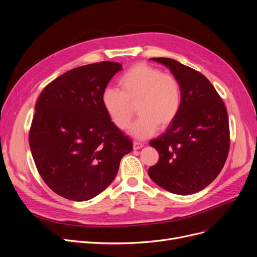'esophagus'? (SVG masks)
Segmentation results:
<instances>
[{
    "mask_svg": "<svg viewBox=\"0 0 257 257\" xmlns=\"http://www.w3.org/2000/svg\"><path fill=\"white\" fill-rule=\"evenodd\" d=\"M144 147V144L142 143H139V142H134L133 143V150H139L141 149V148Z\"/></svg>",
    "mask_w": 257,
    "mask_h": 257,
    "instance_id": "34e87169",
    "label": "esophagus"
}]
</instances>
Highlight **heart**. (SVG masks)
<instances>
[{
	"instance_id": "heart-1",
	"label": "heart",
	"mask_w": 257,
	"mask_h": 257,
	"mask_svg": "<svg viewBox=\"0 0 257 257\" xmlns=\"http://www.w3.org/2000/svg\"><path fill=\"white\" fill-rule=\"evenodd\" d=\"M120 91L106 88L102 105L112 123L119 129H128L132 106L140 115L130 133L145 140L152 137L157 126L168 127L177 116L181 106V87L177 79L145 63L133 65L118 80Z\"/></svg>"
}]
</instances>
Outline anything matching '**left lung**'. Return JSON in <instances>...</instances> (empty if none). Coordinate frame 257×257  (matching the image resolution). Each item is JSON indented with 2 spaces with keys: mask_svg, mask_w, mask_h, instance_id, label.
Returning a JSON list of instances; mask_svg holds the SVG:
<instances>
[{
  "mask_svg": "<svg viewBox=\"0 0 257 257\" xmlns=\"http://www.w3.org/2000/svg\"><path fill=\"white\" fill-rule=\"evenodd\" d=\"M151 60L167 66L177 79L181 106L167 131L150 142L159 160L148 174L170 193H198L218 177L227 159L230 140L226 107L200 72L171 58Z\"/></svg>",
  "mask_w": 257,
  "mask_h": 257,
  "instance_id": "left-lung-1",
  "label": "left lung"
}]
</instances>
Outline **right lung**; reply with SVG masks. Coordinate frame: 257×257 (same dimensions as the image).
<instances>
[{"mask_svg": "<svg viewBox=\"0 0 257 257\" xmlns=\"http://www.w3.org/2000/svg\"><path fill=\"white\" fill-rule=\"evenodd\" d=\"M121 64L76 67L48 84L35 105L29 145L35 166L57 195L87 201L102 193L132 151V142L107 115L101 97Z\"/></svg>", "mask_w": 257, "mask_h": 257, "instance_id": "right-lung-1", "label": "right lung"}]
</instances>
